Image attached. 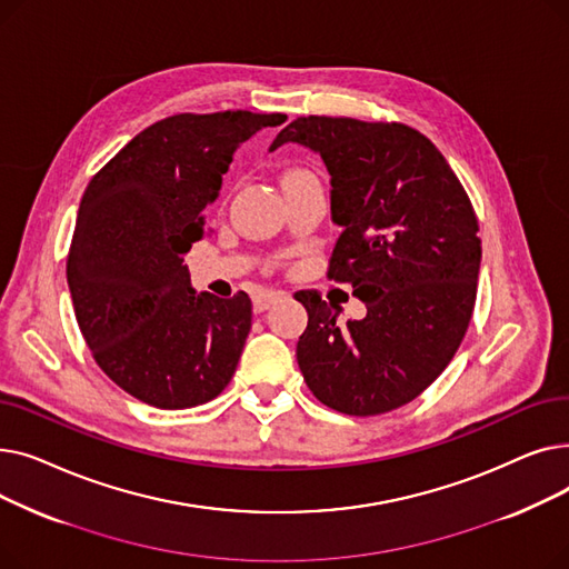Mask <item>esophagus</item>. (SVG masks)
<instances>
[{"label":"esophagus","instance_id":"obj_1","mask_svg":"<svg viewBox=\"0 0 569 569\" xmlns=\"http://www.w3.org/2000/svg\"><path fill=\"white\" fill-rule=\"evenodd\" d=\"M281 297H283L281 292H258V295H253V311L256 313L267 311L274 302H279Z\"/></svg>","mask_w":569,"mask_h":569}]
</instances>
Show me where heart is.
Wrapping results in <instances>:
<instances>
[{"label": "heart", "instance_id": "b5f03b06", "mask_svg": "<svg viewBox=\"0 0 569 569\" xmlns=\"http://www.w3.org/2000/svg\"><path fill=\"white\" fill-rule=\"evenodd\" d=\"M302 174H309V172H307V170H302V168H290V170H286V172H283V182H286V179L302 177Z\"/></svg>", "mask_w": 569, "mask_h": 569}]
</instances>
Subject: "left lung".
Instances as JSON below:
<instances>
[{"label":"left lung","mask_w":569,"mask_h":569,"mask_svg":"<svg viewBox=\"0 0 569 569\" xmlns=\"http://www.w3.org/2000/svg\"><path fill=\"white\" fill-rule=\"evenodd\" d=\"M297 142L330 172L341 234L327 277L350 283L362 320L297 292L309 322L297 365L318 401L346 415L390 412L445 371L472 316L482 242L472 204L436 144L406 124L300 117L269 144Z\"/></svg>","instance_id":"obj_1"}]
</instances>
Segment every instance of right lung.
I'll return each instance as SVG.
<instances>
[{"mask_svg":"<svg viewBox=\"0 0 569 569\" xmlns=\"http://www.w3.org/2000/svg\"><path fill=\"white\" fill-rule=\"evenodd\" d=\"M286 114H174L140 131L89 182L67 281L103 373L163 410L217 399L251 330V300L191 286L184 256L204 237L237 147Z\"/></svg>","mask_w":569,"mask_h":569,"instance_id":"1","label":"right lung"}]
</instances>
